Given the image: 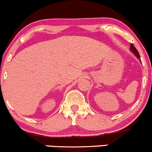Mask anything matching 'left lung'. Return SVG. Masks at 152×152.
<instances>
[{"instance_id": "8db88e82", "label": "left lung", "mask_w": 152, "mask_h": 152, "mask_svg": "<svg viewBox=\"0 0 152 152\" xmlns=\"http://www.w3.org/2000/svg\"><path fill=\"white\" fill-rule=\"evenodd\" d=\"M130 49H131L132 52L133 53H134V55L136 56L138 58H140V54H139L138 51L137 50V49L135 48V47H134V45H133L132 44H131V45H130Z\"/></svg>"}]
</instances>
